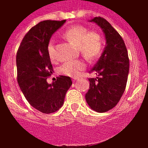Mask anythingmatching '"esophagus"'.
<instances>
[{"mask_svg": "<svg viewBox=\"0 0 148 148\" xmlns=\"http://www.w3.org/2000/svg\"><path fill=\"white\" fill-rule=\"evenodd\" d=\"M76 80H77L76 78H73V80H72V81H73V82H75V81H76Z\"/></svg>", "mask_w": 148, "mask_h": 148, "instance_id": "esophagus-1", "label": "esophagus"}]
</instances>
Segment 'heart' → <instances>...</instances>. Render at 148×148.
I'll use <instances>...</instances> for the list:
<instances>
[{"instance_id":"1","label":"heart","mask_w":148,"mask_h":148,"mask_svg":"<svg viewBox=\"0 0 148 148\" xmlns=\"http://www.w3.org/2000/svg\"><path fill=\"white\" fill-rule=\"evenodd\" d=\"M64 37L72 44L78 47L79 51L88 59H93L98 55L102 48L101 36L95 31H89L83 26L75 25L67 29L64 33ZM47 53L51 60H55V53L53 40L47 45ZM86 67L83 60H74L67 61L61 65L60 72L69 77H77L81 71Z\"/></svg>"}]
</instances>
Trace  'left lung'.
Returning <instances> with one entry per match:
<instances>
[{"mask_svg":"<svg viewBox=\"0 0 148 148\" xmlns=\"http://www.w3.org/2000/svg\"><path fill=\"white\" fill-rule=\"evenodd\" d=\"M98 25L105 36L106 45L90 72L98 75L89 78L86 101L92 110L103 113L117 105L126 88L129 59L124 40L108 21L101 17L89 21Z\"/></svg>","mask_w":148,"mask_h":148,"instance_id":"obj_1","label":"left lung"}]
</instances>
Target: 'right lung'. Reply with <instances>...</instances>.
Returning a JSON list of instances; mask_svg holds the SVG:
<instances>
[{
	"instance_id": "add662e5",
	"label": "right lung",
	"mask_w": 148,
	"mask_h": 148,
	"mask_svg": "<svg viewBox=\"0 0 148 148\" xmlns=\"http://www.w3.org/2000/svg\"><path fill=\"white\" fill-rule=\"evenodd\" d=\"M64 21H44L33 27L23 38L16 56L17 82L27 101L44 114L58 110L64 104L65 95L71 86L69 77H57L48 84L53 72L47 45L51 36L64 25Z\"/></svg>"
}]
</instances>
